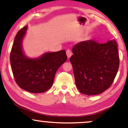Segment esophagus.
<instances>
[{"mask_svg":"<svg viewBox=\"0 0 128 128\" xmlns=\"http://www.w3.org/2000/svg\"><path fill=\"white\" fill-rule=\"evenodd\" d=\"M66 54H67V57L69 58L70 56H71L72 55V53L71 50H70V49H67V50H66Z\"/></svg>","mask_w":128,"mask_h":128,"instance_id":"obj_1","label":"esophagus"}]
</instances>
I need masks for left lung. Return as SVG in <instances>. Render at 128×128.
Returning a JSON list of instances; mask_svg holds the SVG:
<instances>
[{
  "label": "left lung",
  "mask_w": 128,
  "mask_h": 128,
  "mask_svg": "<svg viewBox=\"0 0 128 128\" xmlns=\"http://www.w3.org/2000/svg\"><path fill=\"white\" fill-rule=\"evenodd\" d=\"M70 58L76 87L86 95L101 94L111 86L119 67V56L114 40L99 43L93 40L73 46Z\"/></svg>",
  "instance_id": "left-lung-1"
}]
</instances>
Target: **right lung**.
Here are the masks:
<instances>
[{"label":"right lung","instance_id":"1","mask_svg":"<svg viewBox=\"0 0 128 128\" xmlns=\"http://www.w3.org/2000/svg\"><path fill=\"white\" fill-rule=\"evenodd\" d=\"M27 26L17 32L14 38L10 62L16 83L22 89L32 93L46 92L54 83L55 73L67 60L64 50L46 53L36 59H29L23 54L22 42Z\"/></svg>","mask_w":128,"mask_h":128}]
</instances>
